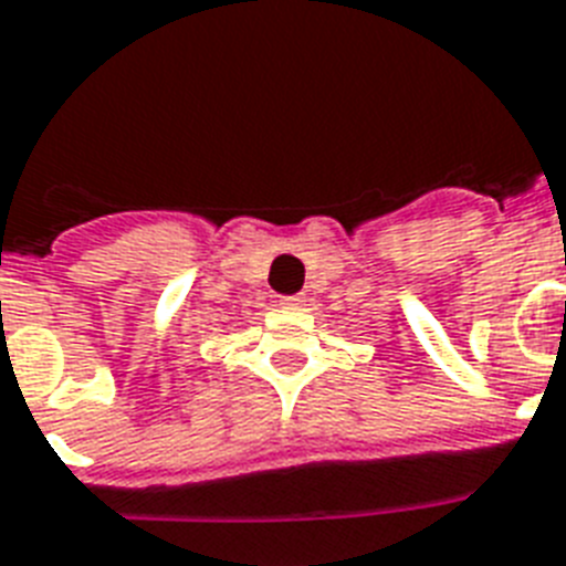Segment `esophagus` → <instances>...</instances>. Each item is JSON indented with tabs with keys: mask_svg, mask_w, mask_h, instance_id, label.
<instances>
[{
	"mask_svg": "<svg viewBox=\"0 0 566 566\" xmlns=\"http://www.w3.org/2000/svg\"><path fill=\"white\" fill-rule=\"evenodd\" d=\"M304 301H306L304 295H286V297H280V306H286V310H301Z\"/></svg>",
	"mask_w": 566,
	"mask_h": 566,
	"instance_id": "1",
	"label": "esophagus"
}]
</instances>
